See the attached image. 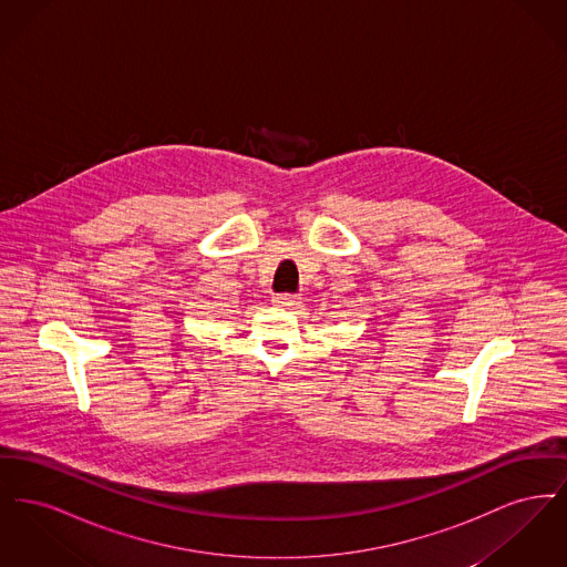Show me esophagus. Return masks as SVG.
<instances>
[{"instance_id": "34e87169", "label": "esophagus", "mask_w": 567, "mask_h": 567, "mask_svg": "<svg viewBox=\"0 0 567 567\" xmlns=\"http://www.w3.org/2000/svg\"><path fill=\"white\" fill-rule=\"evenodd\" d=\"M276 306H280V308H296L299 306V297L291 296V293H282V296H276L271 299Z\"/></svg>"}]
</instances>
